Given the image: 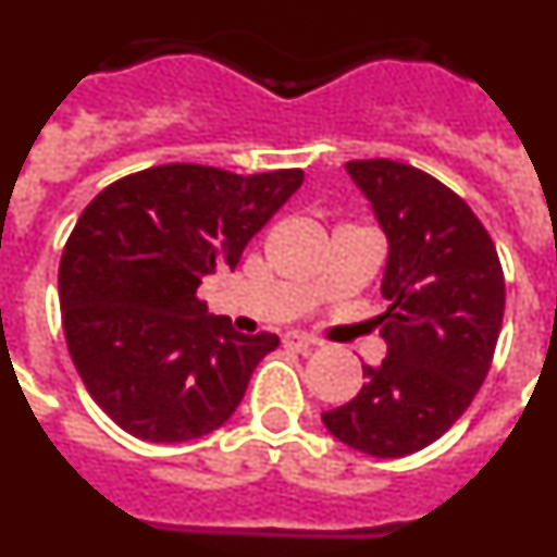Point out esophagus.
<instances>
[{"label": "esophagus", "instance_id": "34e87169", "mask_svg": "<svg viewBox=\"0 0 557 557\" xmlns=\"http://www.w3.org/2000/svg\"><path fill=\"white\" fill-rule=\"evenodd\" d=\"M284 348H289V351H309L312 346H318V339L309 337V334L304 332H287L282 337Z\"/></svg>", "mask_w": 557, "mask_h": 557}]
</instances>
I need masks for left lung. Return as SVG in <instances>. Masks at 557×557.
<instances>
[{
  "mask_svg": "<svg viewBox=\"0 0 557 557\" xmlns=\"http://www.w3.org/2000/svg\"><path fill=\"white\" fill-rule=\"evenodd\" d=\"M387 234L379 314L387 357L323 412L337 441L373 457L426 449L469 410L494 362L505 314L499 253L471 206L430 172L391 159L348 161Z\"/></svg>",
  "mask_w": 557,
  "mask_h": 557,
  "instance_id": "8db88e82",
  "label": "left lung"
}]
</instances>
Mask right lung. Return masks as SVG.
<instances>
[{"label": "right lung", "mask_w": 557, "mask_h": 557, "mask_svg": "<svg viewBox=\"0 0 557 557\" xmlns=\"http://www.w3.org/2000/svg\"><path fill=\"white\" fill-rule=\"evenodd\" d=\"M301 184V170L161 164L113 181L83 209L58 295L72 362L113 424L150 444H184L234 416L278 337L211 318L200 278L236 268Z\"/></svg>", "instance_id": "1"}]
</instances>
